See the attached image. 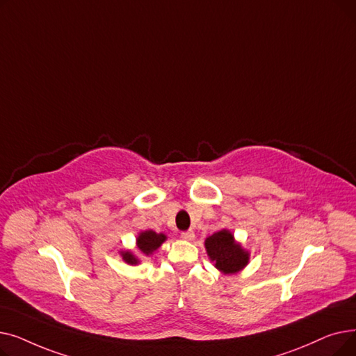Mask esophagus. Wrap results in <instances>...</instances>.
<instances>
[{
  "label": "esophagus",
  "instance_id": "34e87169",
  "mask_svg": "<svg viewBox=\"0 0 356 356\" xmlns=\"http://www.w3.org/2000/svg\"><path fill=\"white\" fill-rule=\"evenodd\" d=\"M180 236H181L184 241H193L195 232H193V231H186V232H181Z\"/></svg>",
  "mask_w": 356,
  "mask_h": 356
}]
</instances>
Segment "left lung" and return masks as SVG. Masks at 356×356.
<instances>
[{"label":"left lung","mask_w":356,"mask_h":356,"mask_svg":"<svg viewBox=\"0 0 356 356\" xmlns=\"http://www.w3.org/2000/svg\"><path fill=\"white\" fill-rule=\"evenodd\" d=\"M204 248L213 267L222 274H236L250 263V251L241 245L229 229H220L208 236Z\"/></svg>","instance_id":"8db88e82"}]
</instances>
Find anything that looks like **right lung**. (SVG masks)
I'll return each mask as SVG.
<instances>
[{"mask_svg":"<svg viewBox=\"0 0 356 356\" xmlns=\"http://www.w3.org/2000/svg\"><path fill=\"white\" fill-rule=\"evenodd\" d=\"M167 239V235L160 232H154V231H143L137 235L136 238V247L138 250V254L143 257H148L152 255L153 252H156L161 245L163 242ZM120 255L122 258L124 263L129 264V266H137L140 264V257L136 255L131 250H124L120 251Z\"/></svg>","mask_w":356,"mask_h":356,"instance_id":"1","label":"right lung"}]
</instances>
